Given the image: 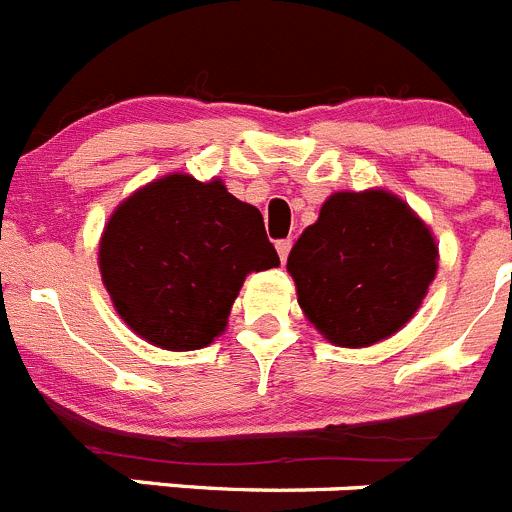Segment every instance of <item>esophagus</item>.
Here are the masks:
<instances>
[{
    "mask_svg": "<svg viewBox=\"0 0 512 512\" xmlns=\"http://www.w3.org/2000/svg\"><path fill=\"white\" fill-rule=\"evenodd\" d=\"M289 251H292V241H289V238H284V241H277V253H279V259H282V264L287 261Z\"/></svg>",
    "mask_w": 512,
    "mask_h": 512,
    "instance_id": "1",
    "label": "esophagus"
}]
</instances>
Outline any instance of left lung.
<instances>
[{
  "mask_svg": "<svg viewBox=\"0 0 512 512\" xmlns=\"http://www.w3.org/2000/svg\"><path fill=\"white\" fill-rule=\"evenodd\" d=\"M436 269L428 225L384 189L330 194L287 259L307 320L346 348L397 333L418 312Z\"/></svg>",
  "mask_w": 512,
  "mask_h": 512,
  "instance_id": "left-lung-1",
  "label": "left lung"
}]
</instances>
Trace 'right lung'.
Returning <instances> with one entry per match:
<instances>
[{
	"mask_svg": "<svg viewBox=\"0 0 512 512\" xmlns=\"http://www.w3.org/2000/svg\"><path fill=\"white\" fill-rule=\"evenodd\" d=\"M279 266L264 217L220 179L169 174L122 202L104 225L99 271L130 330L166 351L215 341L251 271Z\"/></svg>",
	"mask_w": 512,
	"mask_h": 512,
	"instance_id": "1",
	"label": "right lung"
}]
</instances>
